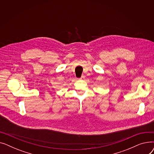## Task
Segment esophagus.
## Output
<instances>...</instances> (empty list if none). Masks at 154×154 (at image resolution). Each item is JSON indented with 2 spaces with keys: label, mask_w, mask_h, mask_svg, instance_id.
Listing matches in <instances>:
<instances>
[{
  "label": "esophagus",
  "mask_w": 154,
  "mask_h": 154,
  "mask_svg": "<svg viewBox=\"0 0 154 154\" xmlns=\"http://www.w3.org/2000/svg\"><path fill=\"white\" fill-rule=\"evenodd\" d=\"M84 79H85V76H84V75H82L79 79H80V80H84Z\"/></svg>",
  "instance_id": "obj_1"
}]
</instances>
